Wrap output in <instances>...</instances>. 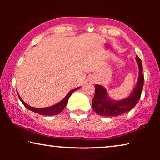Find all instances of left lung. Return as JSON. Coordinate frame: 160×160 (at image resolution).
<instances>
[{
  "instance_id": "obj_1",
  "label": "left lung",
  "mask_w": 160,
  "mask_h": 160,
  "mask_svg": "<svg viewBox=\"0 0 160 160\" xmlns=\"http://www.w3.org/2000/svg\"><path fill=\"white\" fill-rule=\"evenodd\" d=\"M136 61L139 68L138 81L132 93L127 98L121 101L112 100L108 96L104 88L100 85L95 86V95L92 102V107L98 115L103 117H116L130 111L136 105L140 99L144 80L142 73V63L138 56H136Z\"/></svg>"
}]
</instances>
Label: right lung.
Here are the masks:
<instances>
[{
	"instance_id": "add662e5",
	"label": "right lung",
	"mask_w": 160,
	"mask_h": 160,
	"mask_svg": "<svg viewBox=\"0 0 160 160\" xmlns=\"http://www.w3.org/2000/svg\"><path fill=\"white\" fill-rule=\"evenodd\" d=\"M79 89V87L77 88V89H72V90L68 92V94L66 95V96L65 97V98H64L63 100H62L59 103L55 104V105H53V106H51V107L44 108H36L30 107V106L28 105L26 103H25V102H24V101L21 98H20V96L19 95H19V98L20 100H21L22 103L24 104V106H25V108H27L28 110H30V111L34 112V113H39V114H40V115L52 116V115L58 114L60 112H62V111H63V109L65 108L66 104H67V103H68V101L70 95L72 94V93L74 92L75 90H77V89Z\"/></svg>"
}]
</instances>
